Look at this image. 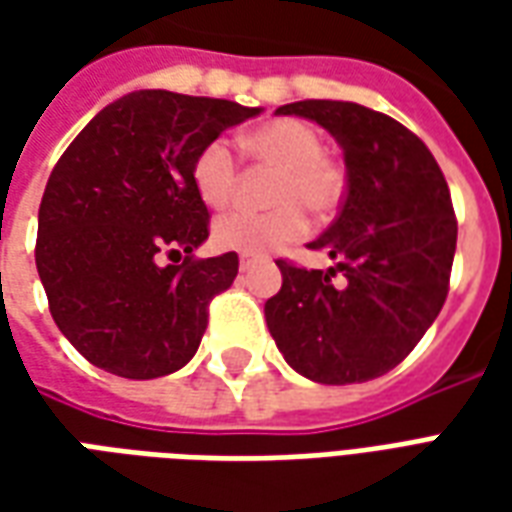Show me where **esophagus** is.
I'll list each match as a JSON object with an SVG mask.
<instances>
[{"instance_id": "1", "label": "esophagus", "mask_w": 512, "mask_h": 512, "mask_svg": "<svg viewBox=\"0 0 512 512\" xmlns=\"http://www.w3.org/2000/svg\"><path fill=\"white\" fill-rule=\"evenodd\" d=\"M252 266H255V257L241 255V260H238V268H241V271H249Z\"/></svg>"}]
</instances>
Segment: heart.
Here are the masks:
<instances>
[{"label": "heart", "mask_w": 512, "mask_h": 512, "mask_svg": "<svg viewBox=\"0 0 512 512\" xmlns=\"http://www.w3.org/2000/svg\"><path fill=\"white\" fill-rule=\"evenodd\" d=\"M241 145L252 158L279 169L271 200L282 202L271 211H230L213 224V241L227 252L266 255L296 241L310 230V216L329 213L340 202L345 180L332 158L321 153V134L301 120L285 117L246 131ZM194 186L205 205L227 208L238 191V161L224 139H213L194 158Z\"/></svg>", "instance_id": "1"}]
</instances>
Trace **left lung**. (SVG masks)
Masks as SVG:
<instances>
[{"label": "left lung", "instance_id": "8db88e82", "mask_svg": "<svg viewBox=\"0 0 512 512\" xmlns=\"http://www.w3.org/2000/svg\"><path fill=\"white\" fill-rule=\"evenodd\" d=\"M277 115L326 128L345 158L343 208L310 249L329 271L279 260L266 301L274 343L318 384H362L406 359L447 299L458 224L450 189L425 142L392 117L351 101H296ZM344 274V285L331 277Z\"/></svg>", "mask_w": 512, "mask_h": 512}]
</instances>
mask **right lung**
Returning <instances> with one entry per match:
<instances>
[{
  "mask_svg": "<svg viewBox=\"0 0 512 512\" xmlns=\"http://www.w3.org/2000/svg\"><path fill=\"white\" fill-rule=\"evenodd\" d=\"M263 112L222 98L134 90L104 106L51 172L35 263L49 310L79 354L120 378L169 376L200 348L208 301L233 285L238 255L194 260L208 208L194 158ZM161 254H186L180 267Z\"/></svg>",
  "mask_w": 512,
  "mask_h": 512,
  "instance_id": "1",
  "label": "right lung"
}]
</instances>
